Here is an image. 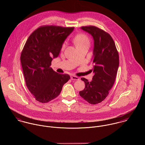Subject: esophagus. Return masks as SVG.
<instances>
[{"mask_svg": "<svg viewBox=\"0 0 145 145\" xmlns=\"http://www.w3.org/2000/svg\"><path fill=\"white\" fill-rule=\"evenodd\" d=\"M71 79L72 80H79V78L77 76H71Z\"/></svg>", "mask_w": 145, "mask_h": 145, "instance_id": "obj_1", "label": "esophagus"}]
</instances>
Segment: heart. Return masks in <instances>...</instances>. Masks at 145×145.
I'll use <instances>...</instances> for the list:
<instances>
[{
	"instance_id": "heart-1",
	"label": "heart",
	"mask_w": 145,
	"mask_h": 145,
	"mask_svg": "<svg viewBox=\"0 0 145 145\" xmlns=\"http://www.w3.org/2000/svg\"><path fill=\"white\" fill-rule=\"evenodd\" d=\"M74 42L76 46V47H79L80 46H82L83 45H85L86 44H89V40L88 37V36L83 33H80L77 35L74 39ZM64 46V44L63 45V47Z\"/></svg>"
}]
</instances>
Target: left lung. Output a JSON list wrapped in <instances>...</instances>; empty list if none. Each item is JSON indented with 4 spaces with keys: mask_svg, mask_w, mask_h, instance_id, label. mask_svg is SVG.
I'll use <instances>...</instances> for the list:
<instances>
[{
    "mask_svg": "<svg viewBox=\"0 0 145 145\" xmlns=\"http://www.w3.org/2000/svg\"><path fill=\"white\" fill-rule=\"evenodd\" d=\"M90 34L94 40L93 72L92 81L82 78L85 88L80 95L91 104L102 102L109 94L116 79L118 66L119 55L111 36L103 30L93 25L81 27Z\"/></svg>",
    "mask_w": 145,
    "mask_h": 145,
    "instance_id": "8db88e82",
    "label": "left lung"
}]
</instances>
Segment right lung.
<instances>
[{
	"mask_svg": "<svg viewBox=\"0 0 145 145\" xmlns=\"http://www.w3.org/2000/svg\"><path fill=\"white\" fill-rule=\"evenodd\" d=\"M74 29L42 25L32 32L24 44L21 55L23 75L28 90L38 102L46 103L56 98L70 79L68 74L57 73L50 66Z\"/></svg>",
	"mask_w": 145,
	"mask_h": 145,
	"instance_id": "right-lung-1",
	"label": "right lung"
}]
</instances>
